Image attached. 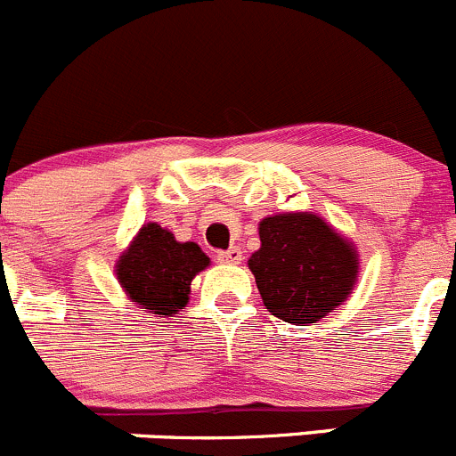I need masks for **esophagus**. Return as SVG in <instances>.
Wrapping results in <instances>:
<instances>
[{"mask_svg":"<svg viewBox=\"0 0 456 456\" xmlns=\"http://www.w3.org/2000/svg\"><path fill=\"white\" fill-rule=\"evenodd\" d=\"M217 259L222 261V264H241L243 255L237 246H232V248H228V250L217 252Z\"/></svg>","mask_w":456,"mask_h":456,"instance_id":"34e87169","label":"esophagus"}]
</instances>
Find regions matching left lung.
I'll list each match as a JSON object with an SVG mask.
<instances>
[{"label": "left lung", "instance_id": "1", "mask_svg": "<svg viewBox=\"0 0 456 456\" xmlns=\"http://www.w3.org/2000/svg\"><path fill=\"white\" fill-rule=\"evenodd\" d=\"M261 248L248 259L270 314L288 323H317L353 290L354 248L322 217L286 213L259 224Z\"/></svg>", "mask_w": 456, "mask_h": 456}]
</instances>
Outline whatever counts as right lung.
Returning a JSON list of instances; mask_svg holds the SVG:
<instances>
[{
  "mask_svg": "<svg viewBox=\"0 0 456 456\" xmlns=\"http://www.w3.org/2000/svg\"><path fill=\"white\" fill-rule=\"evenodd\" d=\"M208 264L197 243H182L168 230L146 224L117 261V279L139 308L173 317L188 304L192 277Z\"/></svg>",
  "mask_w": 456,
  "mask_h": 456,
  "instance_id": "add662e5",
  "label": "right lung"
}]
</instances>
